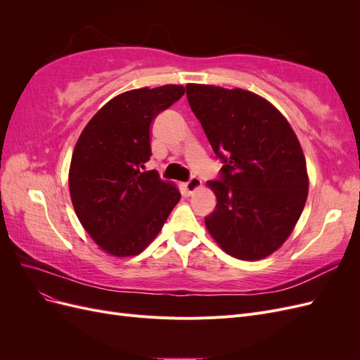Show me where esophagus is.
Instances as JSON below:
<instances>
[{
    "label": "esophagus",
    "instance_id": "obj_1",
    "mask_svg": "<svg viewBox=\"0 0 360 360\" xmlns=\"http://www.w3.org/2000/svg\"><path fill=\"white\" fill-rule=\"evenodd\" d=\"M201 184H202V181L198 177H192L188 183H184L183 186H184V189H186L188 193H193L195 191L201 188Z\"/></svg>",
    "mask_w": 360,
    "mask_h": 360
}]
</instances>
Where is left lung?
<instances>
[{
	"label": "left lung",
	"mask_w": 360,
	"mask_h": 360,
	"mask_svg": "<svg viewBox=\"0 0 360 360\" xmlns=\"http://www.w3.org/2000/svg\"><path fill=\"white\" fill-rule=\"evenodd\" d=\"M188 101L225 165L207 181L216 209L207 231L228 255L257 261L278 250L308 198V171L287 118L264 97L242 89L188 84Z\"/></svg>",
	"instance_id": "8db88e82"
}]
</instances>
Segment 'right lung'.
Wrapping results in <instances>:
<instances>
[{
    "mask_svg": "<svg viewBox=\"0 0 360 360\" xmlns=\"http://www.w3.org/2000/svg\"><path fill=\"white\" fill-rule=\"evenodd\" d=\"M186 89L168 84L115 96L94 114L75 146L69 191L76 216L103 252L134 257L155 240L180 191L163 181L150 160L156 115Z\"/></svg>",
    "mask_w": 360,
    "mask_h": 360,
    "instance_id": "1",
    "label": "right lung"
}]
</instances>
